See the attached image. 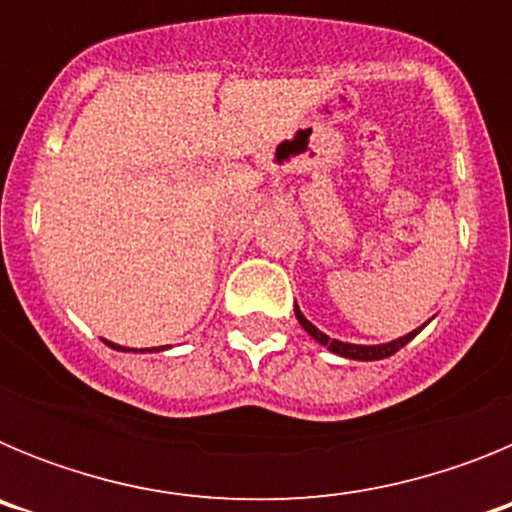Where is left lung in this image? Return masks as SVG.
Returning <instances> with one entry per match:
<instances>
[{
    "mask_svg": "<svg viewBox=\"0 0 512 512\" xmlns=\"http://www.w3.org/2000/svg\"><path fill=\"white\" fill-rule=\"evenodd\" d=\"M295 315H297V320H300L302 328H305L307 333H310V336L315 338V341L323 343V346H328L330 351H333V354L346 356V359H356V361H377V359H387V356L397 354V351H400V348L405 346V343L413 341V338L418 336L420 330H423V325H420L418 330H413V333H408V336H402V338H397V341H390V343H382V346H356V343L333 341V338L325 336L323 330L315 328V325H312L310 320H307L305 315H302L300 307H297V305H295Z\"/></svg>",
    "mask_w": 512,
    "mask_h": 512,
    "instance_id": "obj_1",
    "label": "left lung"
}]
</instances>
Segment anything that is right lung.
I'll return each mask as SVG.
<instances>
[{
	"instance_id": "right-lung-1",
	"label": "right lung",
	"mask_w": 512,
	"mask_h": 512,
	"mask_svg": "<svg viewBox=\"0 0 512 512\" xmlns=\"http://www.w3.org/2000/svg\"><path fill=\"white\" fill-rule=\"evenodd\" d=\"M107 343V346H112V348H117V351H135V348H122V346H117V343H110V341H104ZM148 351V348H146ZM151 351H158V348H151Z\"/></svg>"
}]
</instances>
